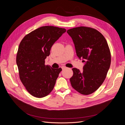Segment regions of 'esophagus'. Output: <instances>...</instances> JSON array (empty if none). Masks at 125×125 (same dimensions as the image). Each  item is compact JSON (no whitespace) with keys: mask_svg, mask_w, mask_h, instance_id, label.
I'll use <instances>...</instances> for the list:
<instances>
[{"mask_svg":"<svg viewBox=\"0 0 125 125\" xmlns=\"http://www.w3.org/2000/svg\"><path fill=\"white\" fill-rule=\"evenodd\" d=\"M61 68H62V70H63V69H66V68H67L66 67H65V66H62Z\"/></svg>","mask_w":125,"mask_h":125,"instance_id":"34e87169","label":"esophagus"}]
</instances>
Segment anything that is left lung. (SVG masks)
Returning a JSON list of instances; mask_svg holds the SVG:
<instances>
[{
	"instance_id": "obj_1",
	"label": "left lung",
	"mask_w": 125,
	"mask_h": 125,
	"mask_svg": "<svg viewBox=\"0 0 125 125\" xmlns=\"http://www.w3.org/2000/svg\"><path fill=\"white\" fill-rule=\"evenodd\" d=\"M77 56L85 62L83 71L73 68L70 79L72 87L83 95L93 93L106 77L111 64V53L105 38L96 29L79 27L69 29Z\"/></svg>"
}]
</instances>
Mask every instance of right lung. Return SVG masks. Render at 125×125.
Instances as JSON below:
<instances>
[{
  "label": "right lung",
  "mask_w": 125,
  "mask_h": 125,
  "mask_svg": "<svg viewBox=\"0 0 125 125\" xmlns=\"http://www.w3.org/2000/svg\"><path fill=\"white\" fill-rule=\"evenodd\" d=\"M66 32L64 28L43 26L26 35L20 43L16 56L19 78L32 96L43 97L53 90L62 69L45 65V59L54 42Z\"/></svg>",
  "instance_id": "obj_1"
}]
</instances>
